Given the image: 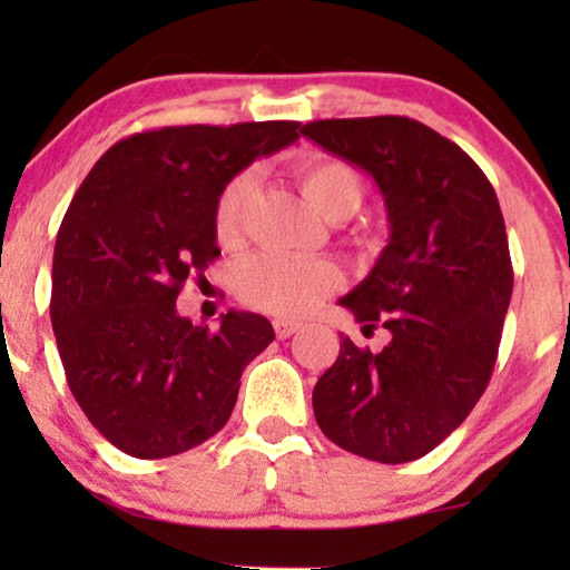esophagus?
Masks as SVG:
<instances>
[{
	"instance_id": "obj_1",
	"label": "esophagus",
	"mask_w": 570,
	"mask_h": 570,
	"mask_svg": "<svg viewBox=\"0 0 570 570\" xmlns=\"http://www.w3.org/2000/svg\"><path fill=\"white\" fill-rule=\"evenodd\" d=\"M272 326H275V334H277L279 340L293 337V334L301 330L298 322H287V318H275V322H272Z\"/></svg>"
}]
</instances>
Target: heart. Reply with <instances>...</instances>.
<instances>
[{
	"mask_svg": "<svg viewBox=\"0 0 570 570\" xmlns=\"http://www.w3.org/2000/svg\"><path fill=\"white\" fill-rule=\"evenodd\" d=\"M303 197L326 220H347L363 205V178L347 160L332 155H308L295 166ZM254 197V174H236L217 194L213 230L223 248H238L246 238L248 205ZM342 269L330 259H283L259 254L236 272L238 298L264 314L298 318L314 311L326 295L340 291Z\"/></svg>",
	"mask_w": 570,
	"mask_h": 570,
	"instance_id": "heart-1",
	"label": "heart"
}]
</instances>
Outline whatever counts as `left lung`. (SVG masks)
<instances>
[{"label":"left lung","mask_w":570,"mask_h":570,"mask_svg":"<svg viewBox=\"0 0 570 570\" xmlns=\"http://www.w3.org/2000/svg\"><path fill=\"white\" fill-rule=\"evenodd\" d=\"M373 176L392 238L340 303L392 342L371 353L342 337L314 386L330 441L384 464L425 456L485 392L513 291L495 189L462 147L407 116L324 119L301 129Z\"/></svg>","instance_id":"left-lung-1"}]
</instances>
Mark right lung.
Returning a JSON list of instances; mask_svg holds the SVG:
<instances>
[{"label":"right lung","instance_id":"1","mask_svg":"<svg viewBox=\"0 0 570 570\" xmlns=\"http://www.w3.org/2000/svg\"><path fill=\"white\" fill-rule=\"evenodd\" d=\"M298 121L160 127L100 155L53 246L51 326L77 404L137 459L181 454L220 431L240 373L275 340L264 316L228 311L220 330L176 314L189 277L220 256L217 194Z\"/></svg>","mask_w":570,"mask_h":570}]
</instances>
